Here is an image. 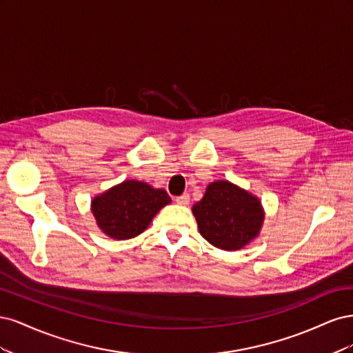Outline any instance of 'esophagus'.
Returning <instances> with one entry per match:
<instances>
[{
	"label": "esophagus",
	"mask_w": 353,
	"mask_h": 353,
	"mask_svg": "<svg viewBox=\"0 0 353 353\" xmlns=\"http://www.w3.org/2000/svg\"><path fill=\"white\" fill-rule=\"evenodd\" d=\"M175 201L178 203V205H184V206H187V205H188V203H190V194L184 193L183 196H179V197H176V199H175Z\"/></svg>",
	"instance_id": "1"
}]
</instances>
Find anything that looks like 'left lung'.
I'll return each instance as SVG.
<instances>
[{
  "mask_svg": "<svg viewBox=\"0 0 353 353\" xmlns=\"http://www.w3.org/2000/svg\"><path fill=\"white\" fill-rule=\"evenodd\" d=\"M193 213L203 237L222 250H239L259 234L261 201L228 181L212 183Z\"/></svg>",
  "mask_w": 353,
  "mask_h": 353,
  "instance_id": "left-lung-1",
  "label": "left lung"
}]
</instances>
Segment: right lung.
Listing matches in <instances>:
<instances>
[{
  "instance_id": "1",
  "label": "right lung",
  "mask_w": 353,
  "mask_h": 353,
  "mask_svg": "<svg viewBox=\"0 0 353 353\" xmlns=\"http://www.w3.org/2000/svg\"><path fill=\"white\" fill-rule=\"evenodd\" d=\"M169 203L170 197L165 190L130 179L95 197L91 208L104 234L116 240H128L141 234Z\"/></svg>"
}]
</instances>
